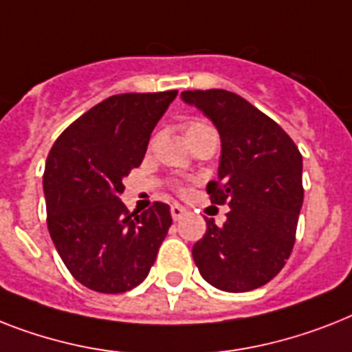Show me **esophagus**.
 <instances>
[{"label": "esophagus", "instance_id": "esophagus-1", "mask_svg": "<svg viewBox=\"0 0 352 352\" xmlns=\"http://www.w3.org/2000/svg\"><path fill=\"white\" fill-rule=\"evenodd\" d=\"M186 215V208L181 204H171V217L173 221H181L182 217Z\"/></svg>", "mask_w": 352, "mask_h": 352}]
</instances>
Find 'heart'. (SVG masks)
<instances>
[{"instance_id": "obj_1", "label": "heart", "mask_w": 352, "mask_h": 352, "mask_svg": "<svg viewBox=\"0 0 352 352\" xmlns=\"http://www.w3.org/2000/svg\"><path fill=\"white\" fill-rule=\"evenodd\" d=\"M208 124H204V122L201 121H191L188 126H186V133H191V131H197V130H202V128H206Z\"/></svg>"}]
</instances>
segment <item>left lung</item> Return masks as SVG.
Returning <instances> with one entry per match:
<instances>
[{
  "instance_id": "left-lung-1",
  "label": "left lung",
  "mask_w": 352,
  "mask_h": 352,
  "mask_svg": "<svg viewBox=\"0 0 352 352\" xmlns=\"http://www.w3.org/2000/svg\"><path fill=\"white\" fill-rule=\"evenodd\" d=\"M181 99L201 110L221 135L213 204H230L224 226L206 219L193 245L202 278L228 293H244L278 275L295 244L304 202L302 155L291 137L251 102L228 90H188Z\"/></svg>"
}]
</instances>
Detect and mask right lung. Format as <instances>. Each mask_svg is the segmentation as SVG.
Here are the masks:
<instances>
[{
  "label": "right lung",
  "mask_w": 352,
  "mask_h": 352,
  "mask_svg": "<svg viewBox=\"0 0 352 352\" xmlns=\"http://www.w3.org/2000/svg\"><path fill=\"white\" fill-rule=\"evenodd\" d=\"M175 97L177 90L108 97L63 131L48 153V231L67 270L88 289H133L155 262L171 226L170 206L155 202L137 213L119 197Z\"/></svg>",
  "instance_id": "right-lung-1"
}]
</instances>
